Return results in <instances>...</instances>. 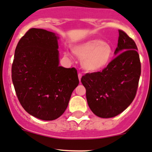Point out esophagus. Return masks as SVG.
<instances>
[{
	"mask_svg": "<svg viewBox=\"0 0 152 152\" xmlns=\"http://www.w3.org/2000/svg\"><path fill=\"white\" fill-rule=\"evenodd\" d=\"M81 77H82V74H81V73H79V74H78V78H79L80 81Z\"/></svg>",
	"mask_w": 152,
	"mask_h": 152,
	"instance_id": "34e87169",
	"label": "esophagus"
}]
</instances>
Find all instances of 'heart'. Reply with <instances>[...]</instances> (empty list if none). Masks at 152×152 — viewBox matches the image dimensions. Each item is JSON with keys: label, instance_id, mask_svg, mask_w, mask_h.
Instances as JSON below:
<instances>
[{"label": "heart", "instance_id": "heart-1", "mask_svg": "<svg viewBox=\"0 0 152 152\" xmlns=\"http://www.w3.org/2000/svg\"><path fill=\"white\" fill-rule=\"evenodd\" d=\"M73 53L81 59V65L86 71L96 72L107 68L113 58L112 45L100 39H92L77 44L72 48ZM64 56L69 57L68 52Z\"/></svg>", "mask_w": 152, "mask_h": 152}]
</instances>
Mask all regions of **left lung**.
<instances>
[{"label":"left lung","mask_w":152,"mask_h":152,"mask_svg":"<svg viewBox=\"0 0 152 152\" xmlns=\"http://www.w3.org/2000/svg\"><path fill=\"white\" fill-rule=\"evenodd\" d=\"M116 57L102 72L88 73L81 83L92 112L100 118H112L122 113L133 101L140 72L137 48L127 34L119 30Z\"/></svg>","instance_id":"8db88e82"}]
</instances>
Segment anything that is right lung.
I'll list each match as a JSON object with an SVG mask.
<instances>
[{
    "instance_id": "right-lung-1",
    "label": "right lung",
    "mask_w": 152,
    "mask_h": 152,
    "mask_svg": "<svg viewBox=\"0 0 152 152\" xmlns=\"http://www.w3.org/2000/svg\"><path fill=\"white\" fill-rule=\"evenodd\" d=\"M59 37L31 28L16 47L12 79L20 104L30 115L44 121L60 117L79 84L73 68L59 66Z\"/></svg>"
}]
</instances>
